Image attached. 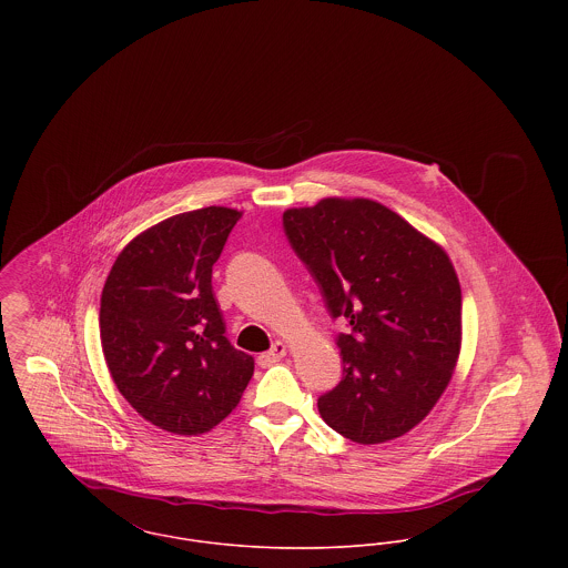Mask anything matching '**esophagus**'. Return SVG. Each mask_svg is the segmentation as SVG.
Wrapping results in <instances>:
<instances>
[{"instance_id":"obj_1","label":"esophagus","mask_w":568,"mask_h":568,"mask_svg":"<svg viewBox=\"0 0 568 568\" xmlns=\"http://www.w3.org/2000/svg\"><path fill=\"white\" fill-rule=\"evenodd\" d=\"M286 349H288V347H286V343L275 341V343H273V347H271L268 352H262V354L257 356V363H260V365H264V367H266V365H273V363H277L280 358H284V356H286Z\"/></svg>"}]
</instances>
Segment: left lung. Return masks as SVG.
Returning <instances> with one entry per match:
<instances>
[{"label": "left lung", "instance_id": "8db88e82", "mask_svg": "<svg viewBox=\"0 0 568 568\" xmlns=\"http://www.w3.org/2000/svg\"><path fill=\"white\" fill-rule=\"evenodd\" d=\"M284 232L338 334L341 383L320 398L329 428L383 444L419 424L448 387L462 347V286L446 251L369 199L286 210Z\"/></svg>", "mask_w": 568, "mask_h": 568}]
</instances>
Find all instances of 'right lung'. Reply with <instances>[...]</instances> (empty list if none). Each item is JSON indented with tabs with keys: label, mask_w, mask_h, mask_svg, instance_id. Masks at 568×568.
Here are the masks:
<instances>
[{
	"label": "right lung",
	"mask_w": 568,
	"mask_h": 568,
	"mask_svg": "<svg viewBox=\"0 0 568 568\" xmlns=\"http://www.w3.org/2000/svg\"><path fill=\"white\" fill-rule=\"evenodd\" d=\"M241 216L216 205L170 216L126 244L104 282L100 341L111 378L168 433H207L253 376L212 291V266Z\"/></svg>",
	"instance_id": "1"
}]
</instances>
